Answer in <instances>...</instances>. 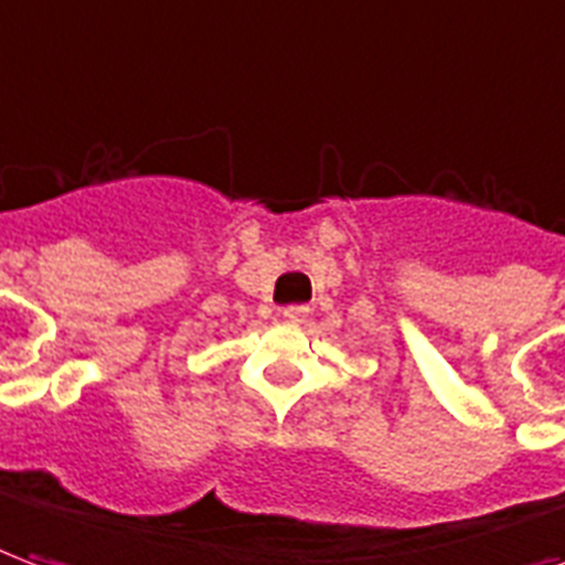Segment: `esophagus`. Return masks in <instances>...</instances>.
<instances>
[{
	"instance_id": "34e87169",
	"label": "esophagus",
	"mask_w": 565,
	"mask_h": 565,
	"mask_svg": "<svg viewBox=\"0 0 565 565\" xmlns=\"http://www.w3.org/2000/svg\"><path fill=\"white\" fill-rule=\"evenodd\" d=\"M284 317H287V320H294V323H299V320L308 317V305H287V308H284Z\"/></svg>"
}]
</instances>
